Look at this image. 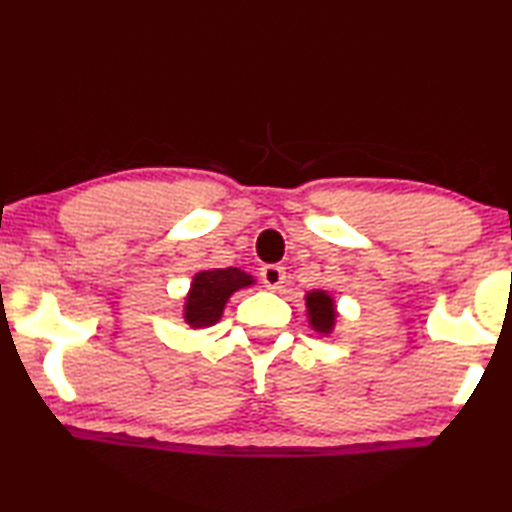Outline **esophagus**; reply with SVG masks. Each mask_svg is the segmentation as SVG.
<instances>
[{
    "label": "esophagus",
    "mask_w": 512,
    "mask_h": 512,
    "mask_svg": "<svg viewBox=\"0 0 512 512\" xmlns=\"http://www.w3.org/2000/svg\"><path fill=\"white\" fill-rule=\"evenodd\" d=\"M259 277H262V282H264L266 289L277 291V289H282L284 280H287V273H284L282 266H275L273 264V266H264L262 271H259Z\"/></svg>",
    "instance_id": "esophagus-1"
}]
</instances>
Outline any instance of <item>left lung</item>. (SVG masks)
Returning a JSON list of instances; mask_svg holds the SVG:
<instances>
[{
	"label": "left lung",
	"mask_w": 512,
	"mask_h": 512,
	"mask_svg": "<svg viewBox=\"0 0 512 512\" xmlns=\"http://www.w3.org/2000/svg\"><path fill=\"white\" fill-rule=\"evenodd\" d=\"M307 311H309V325L320 334H329L336 323V309L332 296L325 291H311L307 293Z\"/></svg>",
	"instance_id": "8db88e82"
}]
</instances>
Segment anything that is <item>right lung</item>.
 <instances>
[{
  "mask_svg": "<svg viewBox=\"0 0 512 512\" xmlns=\"http://www.w3.org/2000/svg\"><path fill=\"white\" fill-rule=\"evenodd\" d=\"M253 282V275L239 268H214V271L196 273L192 289L187 293L185 320L194 329L214 325L232 293L250 287Z\"/></svg>",
  "mask_w": 512,
  "mask_h": 512,
  "instance_id": "right-lung-1",
  "label": "right lung"
}]
</instances>
